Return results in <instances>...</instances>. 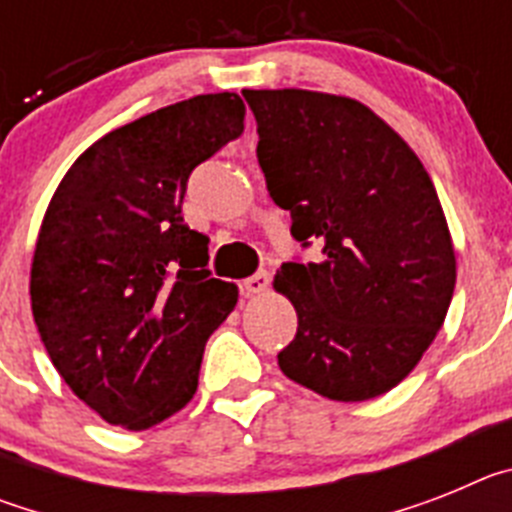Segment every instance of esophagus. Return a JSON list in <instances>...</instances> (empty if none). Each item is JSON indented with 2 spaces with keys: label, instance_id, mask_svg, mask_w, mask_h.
Masks as SVG:
<instances>
[{
  "label": "esophagus",
  "instance_id": "1",
  "mask_svg": "<svg viewBox=\"0 0 512 512\" xmlns=\"http://www.w3.org/2000/svg\"><path fill=\"white\" fill-rule=\"evenodd\" d=\"M269 284H271L269 271H256L253 277L243 279V292H246V295H264L266 289H269Z\"/></svg>",
  "mask_w": 512,
  "mask_h": 512
}]
</instances>
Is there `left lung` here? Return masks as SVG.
Listing matches in <instances>:
<instances>
[{
    "instance_id": "1",
    "label": "left lung",
    "mask_w": 512,
    "mask_h": 512,
    "mask_svg": "<svg viewBox=\"0 0 512 512\" xmlns=\"http://www.w3.org/2000/svg\"><path fill=\"white\" fill-rule=\"evenodd\" d=\"M259 125L271 200L302 248L274 289L297 310L279 351L292 382L328 400L390 392L423 359L449 312L456 256L436 187L413 148L366 104L307 89H243Z\"/></svg>"
}]
</instances>
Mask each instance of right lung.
<instances>
[{
	"label": "right lung",
	"mask_w": 512,
	"mask_h": 512,
	"mask_svg": "<svg viewBox=\"0 0 512 512\" xmlns=\"http://www.w3.org/2000/svg\"><path fill=\"white\" fill-rule=\"evenodd\" d=\"M238 94H197L81 153L45 210L30 302L53 366L99 418L146 431L197 392L238 287L210 277L182 217L189 174L243 133Z\"/></svg>",
	"instance_id": "1"
}]
</instances>
